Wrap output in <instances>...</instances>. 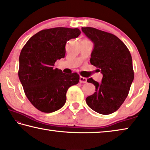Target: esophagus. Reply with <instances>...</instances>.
Masks as SVG:
<instances>
[{
	"label": "esophagus",
	"mask_w": 150,
	"mask_h": 150,
	"mask_svg": "<svg viewBox=\"0 0 150 150\" xmlns=\"http://www.w3.org/2000/svg\"><path fill=\"white\" fill-rule=\"evenodd\" d=\"M79 82L80 83H87V78L81 77V76H80V77H79Z\"/></svg>",
	"instance_id": "1"
}]
</instances>
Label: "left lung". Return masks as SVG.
<instances>
[{
	"mask_svg": "<svg viewBox=\"0 0 150 150\" xmlns=\"http://www.w3.org/2000/svg\"><path fill=\"white\" fill-rule=\"evenodd\" d=\"M81 30L94 44L90 62L103 75L100 83L92 78L87 80L95 86L96 91L87 97L86 103L96 112L110 115L122 105L134 80L131 54L115 35L91 27Z\"/></svg>",
	"mask_w": 150,
	"mask_h": 150,
	"instance_id": "1",
	"label": "left lung"
}]
</instances>
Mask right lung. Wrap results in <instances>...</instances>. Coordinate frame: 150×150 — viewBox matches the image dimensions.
<instances>
[{"label": "right lung", "instance_id": "1", "mask_svg": "<svg viewBox=\"0 0 150 150\" xmlns=\"http://www.w3.org/2000/svg\"><path fill=\"white\" fill-rule=\"evenodd\" d=\"M81 34L78 28L58 27L43 30L30 38L19 57L18 77L25 95L43 112L59 110L66 102V93L77 85L79 75L54 69L55 62L65 57V45Z\"/></svg>", "mask_w": 150, "mask_h": 150}]
</instances>
